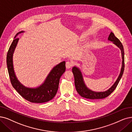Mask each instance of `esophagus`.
Instances as JSON below:
<instances>
[{
    "label": "esophagus",
    "mask_w": 132,
    "mask_h": 132,
    "mask_svg": "<svg viewBox=\"0 0 132 132\" xmlns=\"http://www.w3.org/2000/svg\"><path fill=\"white\" fill-rule=\"evenodd\" d=\"M73 65L72 63L70 62V61H68L66 62V68L67 69H70V68H71Z\"/></svg>",
    "instance_id": "esophagus-1"
}]
</instances>
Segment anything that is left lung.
<instances>
[{"label":"left lung","mask_w":132,"mask_h":132,"mask_svg":"<svg viewBox=\"0 0 132 132\" xmlns=\"http://www.w3.org/2000/svg\"><path fill=\"white\" fill-rule=\"evenodd\" d=\"M108 40L112 42L113 43L118 47L121 50V57H122V65H121L120 74L112 87H110L107 90L104 92H95L91 90L87 86L84 81L82 72L80 68L76 65L73 67L72 71L74 76L75 88L78 94L82 97L91 100H96L104 98L108 96L117 88L120 80L122 76L125 69V54L123 45L119 39L116 37L114 34L112 32H110L108 37Z\"/></svg>","instance_id":"8db88e82"}]
</instances>
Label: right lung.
Listing matches in <instances>:
<instances>
[{"label": "right lung", "instance_id": "1", "mask_svg": "<svg viewBox=\"0 0 132 132\" xmlns=\"http://www.w3.org/2000/svg\"><path fill=\"white\" fill-rule=\"evenodd\" d=\"M24 32V31H21L16 34L7 52L6 62L10 81L13 87L25 100L32 103L46 102L56 95L60 77L65 71V62L63 61L52 68L44 82L38 87L30 88L24 86L18 80L15 73L13 57L19 39L17 37Z\"/></svg>", "mask_w": 132, "mask_h": 132}]
</instances>
